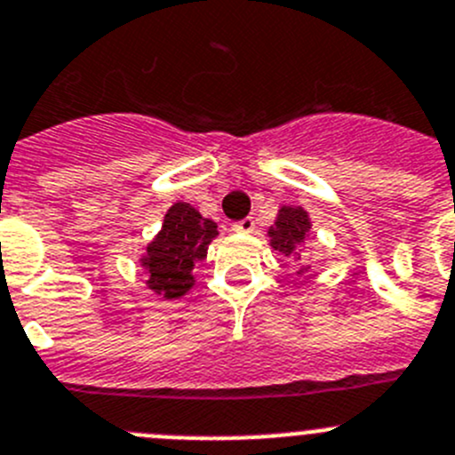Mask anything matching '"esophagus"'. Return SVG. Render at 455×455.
Returning <instances> with one entry per match:
<instances>
[{
  "mask_svg": "<svg viewBox=\"0 0 455 455\" xmlns=\"http://www.w3.org/2000/svg\"><path fill=\"white\" fill-rule=\"evenodd\" d=\"M253 228H256V220H253L251 215L244 220H237V222H233V231H237V233H251Z\"/></svg>",
  "mask_w": 455,
  "mask_h": 455,
  "instance_id": "1",
  "label": "esophagus"
}]
</instances>
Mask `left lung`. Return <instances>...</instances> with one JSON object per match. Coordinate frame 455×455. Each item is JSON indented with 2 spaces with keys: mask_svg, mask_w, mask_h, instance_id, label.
<instances>
[{
  "mask_svg": "<svg viewBox=\"0 0 455 455\" xmlns=\"http://www.w3.org/2000/svg\"><path fill=\"white\" fill-rule=\"evenodd\" d=\"M309 227H312V224H309V218L303 208L283 206L278 211L275 224L269 228L271 247H274L275 251L283 253V256L296 258V247L305 240Z\"/></svg>",
  "mask_w": 455,
  "mask_h": 455,
  "instance_id": "obj_1",
  "label": "left lung"
}]
</instances>
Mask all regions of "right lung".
<instances>
[{
  "instance_id": "right-lung-1",
  "label": "right lung",
  "mask_w": 455,
  "mask_h": 455,
  "mask_svg": "<svg viewBox=\"0 0 455 455\" xmlns=\"http://www.w3.org/2000/svg\"><path fill=\"white\" fill-rule=\"evenodd\" d=\"M215 235V222L204 220L190 204L177 202L165 213L159 235L148 244L143 256L148 287L168 300L184 296L195 285V265L206 258Z\"/></svg>"
}]
</instances>
